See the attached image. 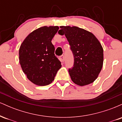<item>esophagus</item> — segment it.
<instances>
[{"label": "esophagus", "instance_id": "esophagus-1", "mask_svg": "<svg viewBox=\"0 0 122 122\" xmlns=\"http://www.w3.org/2000/svg\"><path fill=\"white\" fill-rule=\"evenodd\" d=\"M60 60L61 62H64V55H61V56H60Z\"/></svg>", "mask_w": 122, "mask_h": 122}]
</instances>
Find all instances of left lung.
<instances>
[{
	"label": "left lung",
	"instance_id": "left-lung-1",
	"mask_svg": "<svg viewBox=\"0 0 122 122\" xmlns=\"http://www.w3.org/2000/svg\"><path fill=\"white\" fill-rule=\"evenodd\" d=\"M58 34L65 35L74 57L69 69L72 81L80 86L97 79L103 64V49L100 42L91 32L76 26H60Z\"/></svg>",
	"mask_w": 122,
	"mask_h": 122
}]
</instances>
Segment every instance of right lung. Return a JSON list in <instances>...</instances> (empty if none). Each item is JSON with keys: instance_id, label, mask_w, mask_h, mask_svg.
Masks as SVG:
<instances>
[{"instance_id": "1", "label": "right lung", "mask_w": 122, "mask_h": 122, "mask_svg": "<svg viewBox=\"0 0 122 122\" xmlns=\"http://www.w3.org/2000/svg\"><path fill=\"white\" fill-rule=\"evenodd\" d=\"M58 26H43L27 36L21 44L19 58L21 68L27 79L34 84L45 86L54 80L61 67L54 54L51 40Z\"/></svg>"}]
</instances>
